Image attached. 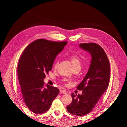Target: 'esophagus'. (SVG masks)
I'll use <instances>...</instances> for the list:
<instances>
[{"mask_svg":"<svg viewBox=\"0 0 127 127\" xmlns=\"http://www.w3.org/2000/svg\"><path fill=\"white\" fill-rule=\"evenodd\" d=\"M60 92L61 93H63V94H66V91L63 90H60Z\"/></svg>","mask_w":127,"mask_h":127,"instance_id":"34e87169","label":"esophagus"}]
</instances>
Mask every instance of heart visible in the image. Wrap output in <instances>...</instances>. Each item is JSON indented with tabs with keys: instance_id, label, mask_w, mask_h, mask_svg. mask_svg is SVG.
Returning a JSON list of instances; mask_svg holds the SVG:
<instances>
[{
	"instance_id": "heart-1",
	"label": "heart",
	"mask_w": 127,
	"mask_h": 127,
	"mask_svg": "<svg viewBox=\"0 0 127 127\" xmlns=\"http://www.w3.org/2000/svg\"><path fill=\"white\" fill-rule=\"evenodd\" d=\"M70 60L72 64V67L74 68L76 67H80L81 66V61H80L79 57L76 56H73L70 57ZM58 62L57 61L55 64V66H57Z\"/></svg>"
}]
</instances>
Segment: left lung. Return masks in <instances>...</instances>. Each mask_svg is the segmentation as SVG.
I'll use <instances>...</instances> for the list:
<instances>
[{
	"mask_svg": "<svg viewBox=\"0 0 127 127\" xmlns=\"http://www.w3.org/2000/svg\"><path fill=\"white\" fill-rule=\"evenodd\" d=\"M79 47L91 56L90 66L86 75L77 88L82 94H71L72 102L67 106L69 113L83 116L91 112L107 90L110 77V63L104 50L99 45L82 43Z\"/></svg>",
	"mask_w": 127,
	"mask_h": 127,
	"instance_id": "left-lung-1",
	"label": "left lung"
}]
</instances>
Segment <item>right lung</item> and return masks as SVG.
<instances>
[{
	"instance_id": "right-lung-1",
	"label": "right lung",
	"mask_w": 127,
	"mask_h": 127,
	"mask_svg": "<svg viewBox=\"0 0 127 127\" xmlns=\"http://www.w3.org/2000/svg\"><path fill=\"white\" fill-rule=\"evenodd\" d=\"M67 43L37 40L25 48L20 58L17 74L21 92L26 105L34 113L47 111L59 93L57 87L48 84L44 86V79Z\"/></svg>"
}]
</instances>
